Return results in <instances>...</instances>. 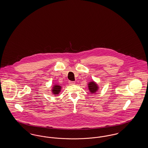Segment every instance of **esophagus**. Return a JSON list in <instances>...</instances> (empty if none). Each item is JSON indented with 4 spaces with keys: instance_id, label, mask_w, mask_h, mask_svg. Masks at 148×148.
I'll list each match as a JSON object with an SVG mask.
<instances>
[{
    "instance_id": "34e87169",
    "label": "esophagus",
    "mask_w": 148,
    "mask_h": 148,
    "mask_svg": "<svg viewBox=\"0 0 148 148\" xmlns=\"http://www.w3.org/2000/svg\"><path fill=\"white\" fill-rule=\"evenodd\" d=\"M69 85H74L75 84V83L74 82H71V81H69Z\"/></svg>"
}]
</instances>
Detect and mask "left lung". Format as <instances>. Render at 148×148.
Here are the masks:
<instances>
[{
    "instance_id": "8db88e82",
    "label": "left lung",
    "mask_w": 148,
    "mask_h": 148,
    "mask_svg": "<svg viewBox=\"0 0 148 148\" xmlns=\"http://www.w3.org/2000/svg\"><path fill=\"white\" fill-rule=\"evenodd\" d=\"M88 89L92 94L95 93L98 90V85L94 81H92L88 83Z\"/></svg>"
}]
</instances>
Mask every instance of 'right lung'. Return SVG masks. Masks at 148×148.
I'll use <instances>...</instances> for the list:
<instances>
[{
  "instance_id": "add662e5",
  "label": "right lung",
  "mask_w": 148,
  "mask_h": 148,
  "mask_svg": "<svg viewBox=\"0 0 148 148\" xmlns=\"http://www.w3.org/2000/svg\"><path fill=\"white\" fill-rule=\"evenodd\" d=\"M53 87L51 89V92L54 95H58L60 93L61 89H62V86L59 85L54 84L53 86Z\"/></svg>"
}]
</instances>
